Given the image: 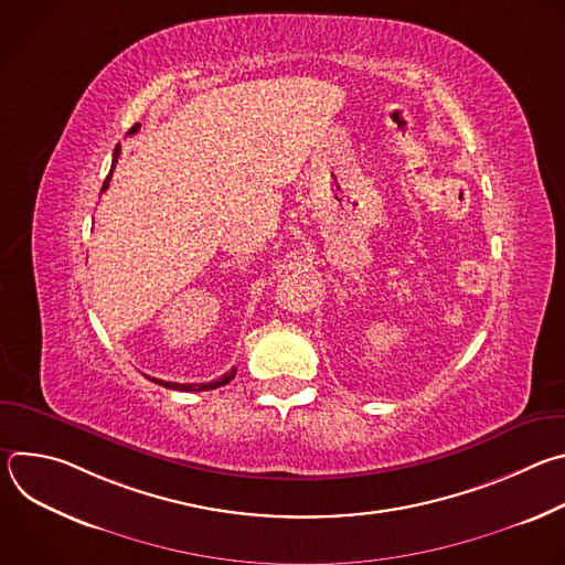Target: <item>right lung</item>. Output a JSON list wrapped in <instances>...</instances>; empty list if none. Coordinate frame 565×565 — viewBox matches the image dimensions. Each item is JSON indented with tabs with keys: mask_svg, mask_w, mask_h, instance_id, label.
<instances>
[{
	"mask_svg": "<svg viewBox=\"0 0 565 565\" xmlns=\"http://www.w3.org/2000/svg\"><path fill=\"white\" fill-rule=\"evenodd\" d=\"M138 127L140 125H134L131 129H129V134H136L138 131ZM118 156H120V147L116 145V149H114V160H111V170H109V174H107V179H105V183H103V192L109 188V181H111V177H114V168H116V163H118ZM236 375V369H230L225 375H221L218 380H212V382H201V384H179V382H163V380H156V377H149L151 382H156V384H160V386H166V388H174V391H210V388H218V386H223V384H227L232 377Z\"/></svg>",
	"mask_w": 565,
	"mask_h": 565,
	"instance_id": "1",
	"label": "right lung"
}]
</instances>
